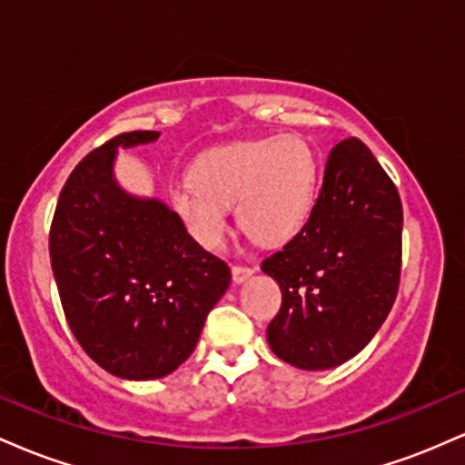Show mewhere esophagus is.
I'll list each match as a JSON object with an SVG mask.
<instances>
[{"instance_id": "esophagus-1", "label": "esophagus", "mask_w": 465, "mask_h": 465, "mask_svg": "<svg viewBox=\"0 0 465 465\" xmlns=\"http://www.w3.org/2000/svg\"><path fill=\"white\" fill-rule=\"evenodd\" d=\"M253 273H255V269H251V266H233L232 269L233 284H242V282H247Z\"/></svg>"}]
</instances>
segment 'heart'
<instances>
[{"mask_svg": "<svg viewBox=\"0 0 465 465\" xmlns=\"http://www.w3.org/2000/svg\"><path fill=\"white\" fill-rule=\"evenodd\" d=\"M317 159L300 135L238 142L203 154L194 177L174 181L170 205L203 249H218L238 221L262 244H284L306 225Z\"/></svg>", "mask_w": 465, "mask_h": 465, "instance_id": "b5f03b06", "label": "heart"}]
</instances>
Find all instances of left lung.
Here are the masks:
<instances>
[{"label": "left lung", "mask_w": 465, "mask_h": 465, "mask_svg": "<svg viewBox=\"0 0 465 465\" xmlns=\"http://www.w3.org/2000/svg\"><path fill=\"white\" fill-rule=\"evenodd\" d=\"M402 264V203L356 137L339 142L306 225L262 262L282 288L266 328L277 359L300 370L350 361L385 323Z\"/></svg>", "instance_id": "1"}]
</instances>
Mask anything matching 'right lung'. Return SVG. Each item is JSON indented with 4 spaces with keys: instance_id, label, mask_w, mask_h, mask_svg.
<instances>
[{
    "instance_id": "obj_1",
    "label": "right lung",
    "mask_w": 465,
    "mask_h": 465,
    "mask_svg": "<svg viewBox=\"0 0 465 465\" xmlns=\"http://www.w3.org/2000/svg\"><path fill=\"white\" fill-rule=\"evenodd\" d=\"M157 131L122 133L80 162L63 185L50 260L80 348L126 381L173 373L194 351L232 271L194 242L177 212L124 192L117 148L151 143Z\"/></svg>"
}]
</instances>
